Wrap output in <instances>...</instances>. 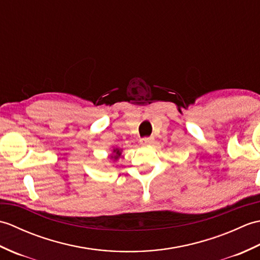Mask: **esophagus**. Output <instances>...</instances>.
I'll return each instance as SVG.
<instances>
[{
  "label": "esophagus",
  "mask_w": 260,
  "mask_h": 260,
  "mask_svg": "<svg viewBox=\"0 0 260 260\" xmlns=\"http://www.w3.org/2000/svg\"><path fill=\"white\" fill-rule=\"evenodd\" d=\"M153 142H154L153 137H143V139H141L140 141L142 145H151Z\"/></svg>",
  "instance_id": "esophagus-1"
}]
</instances>
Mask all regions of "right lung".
I'll use <instances>...</instances> for the list:
<instances>
[{
    "label": "right lung",
    "mask_w": 260,
    "mask_h": 260,
    "mask_svg": "<svg viewBox=\"0 0 260 260\" xmlns=\"http://www.w3.org/2000/svg\"><path fill=\"white\" fill-rule=\"evenodd\" d=\"M113 153H114V155L112 156V158H114V159H117L120 156V154H121L120 150H118V148H115V150L113 151Z\"/></svg>",
    "instance_id": "add662e5"
}]
</instances>
